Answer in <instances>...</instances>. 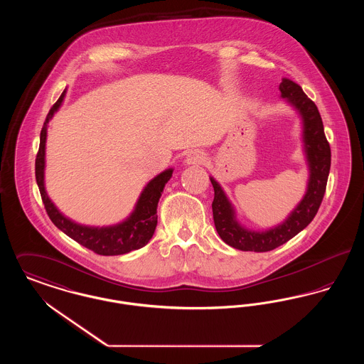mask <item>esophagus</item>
Wrapping results in <instances>:
<instances>
[{"label": "esophagus", "mask_w": 364, "mask_h": 364, "mask_svg": "<svg viewBox=\"0 0 364 364\" xmlns=\"http://www.w3.org/2000/svg\"><path fill=\"white\" fill-rule=\"evenodd\" d=\"M205 153L200 150H191L186 156V164L188 165H200L205 162Z\"/></svg>", "instance_id": "esophagus-1"}]
</instances>
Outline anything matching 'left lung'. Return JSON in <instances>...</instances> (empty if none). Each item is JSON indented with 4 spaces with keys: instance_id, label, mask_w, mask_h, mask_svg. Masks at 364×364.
I'll use <instances>...</instances> for the list:
<instances>
[{
    "instance_id": "8db88e82",
    "label": "left lung",
    "mask_w": 364,
    "mask_h": 364,
    "mask_svg": "<svg viewBox=\"0 0 364 364\" xmlns=\"http://www.w3.org/2000/svg\"><path fill=\"white\" fill-rule=\"evenodd\" d=\"M279 91L281 97L294 105L303 119L304 150L310 166L309 187L303 200L281 225L264 232H254L242 228L236 221L235 211L225 192L213 177H210L214 188V200L211 205L214 225L220 237L236 250L266 252L291 240L314 220L326 191L331 153L319 110L304 94L303 88L291 79H282Z\"/></svg>"
}]
</instances>
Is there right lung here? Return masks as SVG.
Instances as JSON below:
<instances>
[{"instance_id": "add662e5", "label": "right lung", "mask_w": 364, "mask_h": 364, "mask_svg": "<svg viewBox=\"0 0 364 364\" xmlns=\"http://www.w3.org/2000/svg\"><path fill=\"white\" fill-rule=\"evenodd\" d=\"M65 97V91L53 105L49 110L46 120L43 122L41 131V143L39 150L35 159V178L39 187V192L42 196V202L46 208V213L53 224L60 230H63L70 239L82 244L92 252L105 257L112 255H122L129 251L141 248L146 245L149 240L153 237L156 226V206L164 191L165 184L172 177L173 169H168L154 177L141 192L139 198L136 208L134 213L127 218L124 223L114 226L106 228H92V226L79 225L73 221L64 217L57 208L53 205L45 191V181H43V171H45V143H46V131L48 122L52 119L54 112L63 104Z\"/></svg>"}]
</instances>
